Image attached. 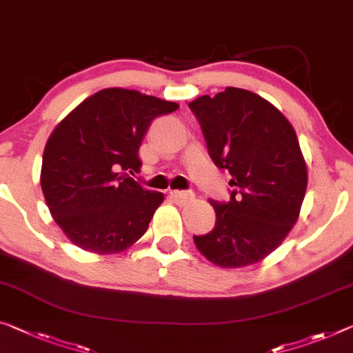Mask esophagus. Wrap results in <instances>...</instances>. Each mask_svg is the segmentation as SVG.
Wrapping results in <instances>:
<instances>
[{
	"mask_svg": "<svg viewBox=\"0 0 353 353\" xmlns=\"http://www.w3.org/2000/svg\"><path fill=\"white\" fill-rule=\"evenodd\" d=\"M170 197L175 200L176 203H186L189 200L194 199V194L191 191H170Z\"/></svg>",
	"mask_w": 353,
	"mask_h": 353,
	"instance_id": "34e87169",
	"label": "esophagus"
}]
</instances>
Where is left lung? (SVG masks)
Here are the masks:
<instances>
[{"label": "left lung", "instance_id": "obj_1", "mask_svg": "<svg viewBox=\"0 0 353 353\" xmlns=\"http://www.w3.org/2000/svg\"><path fill=\"white\" fill-rule=\"evenodd\" d=\"M189 108L233 188L227 203L210 200L214 229L194 235L195 246L222 268L257 263L285 240L305 200L307 167L295 129L271 102L233 86L200 96Z\"/></svg>", "mask_w": 353, "mask_h": 353}]
</instances>
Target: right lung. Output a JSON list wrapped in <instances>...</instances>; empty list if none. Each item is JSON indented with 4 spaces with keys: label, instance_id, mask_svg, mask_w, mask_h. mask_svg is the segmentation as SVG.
<instances>
[{
    "label": "right lung",
    "instance_id": "add662e5",
    "mask_svg": "<svg viewBox=\"0 0 353 353\" xmlns=\"http://www.w3.org/2000/svg\"><path fill=\"white\" fill-rule=\"evenodd\" d=\"M180 107L126 88L94 93L64 117L42 156L41 188L53 221L88 252L126 251L143 236L164 194L129 176L150 123Z\"/></svg>",
    "mask_w": 353,
    "mask_h": 353
}]
</instances>
